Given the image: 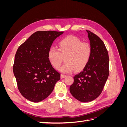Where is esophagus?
Masks as SVG:
<instances>
[{
  "label": "esophagus",
  "mask_w": 127,
  "mask_h": 127,
  "mask_svg": "<svg viewBox=\"0 0 127 127\" xmlns=\"http://www.w3.org/2000/svg\"><path fill=\"white\" fill-rule=\"evenodd\" d=\"M66 77V75H64V74H61V78H64V77Z\"/></svg>",
  "instance_id": "1"
}]
</instances>
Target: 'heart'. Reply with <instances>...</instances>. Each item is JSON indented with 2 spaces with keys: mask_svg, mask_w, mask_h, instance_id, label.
<instances>
[{
  "mask_svg": "<svg viewBox=\"0 0 127 127\" xmlns=\"http://www.w3.org/2000/svg\"><path fill=\"white\" fill-rule=\"evenodd\" d=\"M92 53L91 46L82 42L78 38L69 36L59 41L58 49L50 48L48 57L50 62L55 68H58L64 60L66 61L59 70L64 73L79 71L85 68L90 59Z\"/></svg>",
  "mask_w": 127,
  "mask_h": 127,
  "instance_id": "1",
  "label": "heart"
}]
</instances>
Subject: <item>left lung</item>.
Returning <instances> with one entry per match:
<instances>
[{
    "mask_svg": "<svg viewBox=\"0 0 127 127\" xmlns=\"http://www.w3.org/2000/svg\"><path fill=\"white\" fill-rule=\"evenodd\" d=\"M86 31L92 50L90 59L83 70L74 77L69 88L73 96L82 102L92 101L99 96L109 74V57L104 43L95 34Z\"/></svg>",
    "mask_w": 127,
    "mask_h": 127,
    "instance_id": "left-lung-1",
    "label": "left lung"
}]
</instances>
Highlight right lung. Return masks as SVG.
Masks as SVG:
<instances>
[{
	"mask_svg": "<svg viewBox=\"0 0 127 127\" xmlns=\"http://www.w3.org/2000/svg\"><path fill=\"white\" fill-rule=\"evenodd\" d=\"M64 32L37 31L20 46L15 56L13 72L18 90L28 100L39 102L48 97L60 79L50 62L48 51Z\"/></svg>",
	"mask_w": 127,
	"mask_h": 127,
	"instance_id": "obj_1",
	"label": "right lung"
}]
</instances>
